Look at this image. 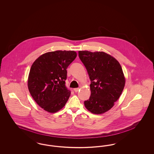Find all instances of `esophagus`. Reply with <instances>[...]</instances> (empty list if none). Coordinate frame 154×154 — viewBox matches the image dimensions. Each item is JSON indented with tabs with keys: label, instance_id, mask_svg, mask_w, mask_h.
<instances>
[{
	"label": "esophagus",
	"instance_id": "esophagus-1",
	"mask_svg": "<svg viewBox=\"0 0 154 154\" xmlns=\"http://www.w3.org/2000/svg\"><path fill=\"white\" fill-rule=\"evenodd\" d=\"M79 90H80V89H79V88H74V91L75 92H77Z\"/></svg>",
	"mask_w": 154,
	"mask_h": 154
}]
</instances>
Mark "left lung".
Returning <instances> with one entry per match:
<instances>
[{
	"label": "left lung",
	"mask_w": 154,
	"mask_h": 154,
	"mask_svg": "<svg viewBox=\"0 0 154 154\" xmlns=\"http://www.w3.org/2000/svg\"><path fill=\"white\" fill-rule=\"evenodd\" d=\"M79 57L91 80V94L84 105L93 114H103L113 107L124 88L122 67L116 59L104 52L79 51Z\"/></svg>",
	"instance_id": "1"
}]
</instances>
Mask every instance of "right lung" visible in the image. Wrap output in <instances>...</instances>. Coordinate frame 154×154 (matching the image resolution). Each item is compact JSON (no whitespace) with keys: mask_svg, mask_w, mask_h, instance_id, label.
<instances>
[{"mask_svg":"<svg viewBox=\"0 0 154 154\" xmlns=\"http://www.w3.org/2000/svg\"><path fill=\"white\" fill-rule=\"evenodd\" d=\"M77 57L74 51L45 53L33 62L30 70L28 86L37 104L49 112L62 109L71 92L65 85L66 69Z\"/></svg>","mask_w":154,"mask_h":154,"instance_id":"right-lung-1","label":"right lung"}]
</instances>
